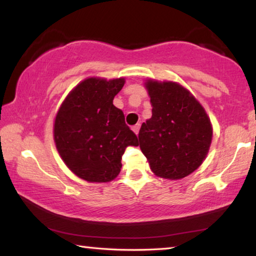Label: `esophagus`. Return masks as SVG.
I'll use <instances>...</instances> for the list:
<instances>
[{
	"label": "esophagus",
	"instance_id": "obj_1",
	"mask_svg": "<svg viewBox=\"0 0 256 256\" xmlns=\"http://www.w3.org/2000/svg\"><path fill=\"white\" fill-rule=\"evenodd\" d=\"M140 124H136L132 129V132L137 135V134H138V132H140Z\"/></svg>",
	"mask_w": 256,
	"mask_h": 256
}]
</instances>
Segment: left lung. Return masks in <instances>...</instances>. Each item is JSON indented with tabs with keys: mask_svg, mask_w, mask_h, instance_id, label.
I'll list each match as a JSON object with an SVG mask.
<instances>
[{
	"mask_svg": "<svg viewBox=\"0 0 256 256\" xmlns=\"http://www.w3.org/2000/svg\"><path fill=\"white\" fill-rule=\"evenodd\" d=\"M152 116L140 129V148L152 172L168 180L194 172L205 160L213 128L205 110L176 82L148 80Z\"/></svg>",
	"mask_w": 256,
	"mask_h": 256,
	"instance_id": "left-lung-1",
	"label": "left lung"
}]
</instances>
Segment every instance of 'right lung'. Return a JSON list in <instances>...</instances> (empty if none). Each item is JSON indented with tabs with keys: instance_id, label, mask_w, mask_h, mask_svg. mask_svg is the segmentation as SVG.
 I'll return each instance as SVG.
<instances>
[{
	"instance_id": "obj_1",
	"label": "right lung",
	"mask_w": 256,
	"mask_h": 256,
	"mask_svg": "<svg viewBox=\"0 0 256 256\" xmlns=\"http://www.w3.org/2000/svg\"><path fill=\"white\" fill-rule=\"evenodd\" d=\"M124 78H86L70 92L54 119V138L70 170L88 182H110L121 170L122 154L137 136L113 105Z\"/></svg>"
}]
</instances>
